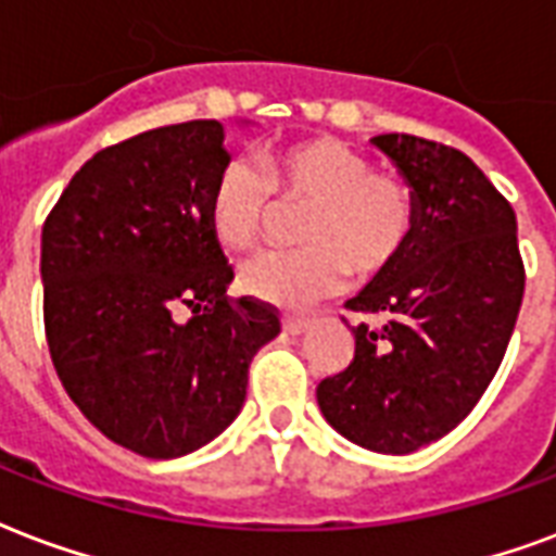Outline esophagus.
Masks as SVG:
<instances>
[{"mask_svg": "<svg viewBox=\"0 0 556 556\" xmlns=\"http://www.w3.org/2000/svg\"><path fill=\"white\" fill-rule=\"evenodd\" d=\"M308 324H312L308 317H286V320H282V329L291 334H300V332H306Z\"/></svg>", "mask_w": 556, "mask_h": 556, "instance_id": "esophagus-1", "label": "esophagus"}]
</instances>
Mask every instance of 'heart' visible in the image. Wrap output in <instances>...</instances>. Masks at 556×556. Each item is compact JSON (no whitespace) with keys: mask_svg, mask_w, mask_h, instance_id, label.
Segmentation results:
<instances>
[{"mask_svg":"<svg viewBox=\"0 0 556 556\" xmlns=\"http://www.w3.org/2000/svg\"><path fill=\"white\" fill-rule=\"evenodd\" d=\"M341 139H312L265 151L262 165L227 160L210 189V227L230 250H248L277 224L279 206L303 210L294 250L260 253L239 274L241 288L265 303L300 308L332 294L353 270L381 277L402 260L417 227V194L405 177Z\"/></svg>","mask_w":556,"mask_h":556,"instance_id":"1","label":"heart"}]
</instances>
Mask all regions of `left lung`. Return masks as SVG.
Wrapping results in <instances>:
<instances>
[{
  "label": "left lung",
  "instance_id": "obj_1",
  "mask_svg": "<svg viewBox=\"0 0 556 556\" xmlns=\"http://www.w3.org/2000/svg\"><path fill=\"white\" fill-rule=\"evenodd\" d=\"M372 146L417 194V227L402 260L346 300L381 326H353V362L317 384V405L355 446L408 455L455 429L493 381L525 265L514 206L469 156L410 134Z\"/></svg>",
  "mask_w": 556,
  "mask_h": 556
}]
</instances>
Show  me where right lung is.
<instances>
[{
  "label": "right lung",
  "instance_id": "add662e5",
  "mask_svg": "<svg viewBox=\"0 0 556 556\" xmlns=\"http://www.w3.org/2000/svg\"><path fill=\"white\" fill-rule=\"evenodd\" d=\"M227 160L215 118L146 130L80 165L42 224L54 370L104 438L154 460L239 417L250 362L279 334L277 308L227 296L232 268L206 212Z\"/></svg>",
  "mask_w": 556,
  "mask_h": 556
}]
</instances>
